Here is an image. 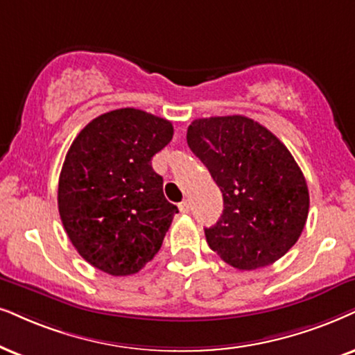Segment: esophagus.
I'll use <instances>...</instances> for the list:
<instances>
[{
    "label": "esophagus",
    "mask_w": 355,
    "mask_h": 355,
    "mask_svg": "<svg viewBox=\"0 0 355 355\" xmlns=\"http://www.w3.org/2000/svg\"><path fill=\"white\" fill-rule=\"evenodd\" d=\"M178 208H180L182 213H188V211H190V201H188V200H183L182 203L178 205Z\"/></svg>",
    "instance_id": "esophagus-1"
}]
</instances>
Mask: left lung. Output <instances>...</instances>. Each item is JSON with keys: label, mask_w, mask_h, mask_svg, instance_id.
Listing matches in <instances>:
<instances>
[{"label": "left lung", "mask_w": 355, "mask_h": 355, "mask_svg": "<svg viewBox=\"0 0 355 355\" xmlns=\"http://www.w3.org/2000/svg\"><path fill=\"white\" fill-rule=\"evenodd\" d=\"M187 142L223 193L221 218L205 230L209 248L237 270L284 257L309 209L306 180L284 142L239 114L195 119Z\"/></svg>", "instance_id": "8db88e82"}]
</instances>
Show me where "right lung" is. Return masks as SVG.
Masks as SVG:
<instances>
[{
  "label": "right lung",
  "mask_w": 355,
  "mask_h": 355,
  "mask_svg": "<svg viewBox=\"0 0 355 355\" xmlns=\"http://www.w3.org/2000/svg\"><path fill=\"white\" fill-rule=\"evenodd\" d=\"M173 125L142 110L98 116L80 131L58 178V213L78 254L114 277L154 259L178 208L164 196L152 157L172 141Z\"/></svg>",
  "instance_id": "add662e5"
}]
</instances>
